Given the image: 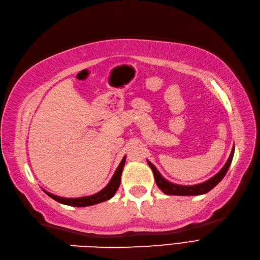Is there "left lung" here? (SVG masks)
Here are the masks:
<instances>
[{
    "mask_svg": "<svg viewBox=\"0 0 260 260\" xmlns=\"http://www.w3.org/2000/svg\"><path fill=\"white\" fill-rule=\"evenodd\" d=\"M234 151H235V145L233 146L228 161L225 162L223 168L219 170L216 175H214L210 179H208V180H205L201 183L191 184V185L178 184V183L168 181L167 179L164 178V176L158 171V169L155 167V165H152L148 160V159H147V162L149 165L150 169L152 170V174H154L158 188L160 189L165 194H167V196H201V194L206 193V192H209L210 190H212L224 178V176L226 175V172H228L230 166L232 164L233 156H234Z\"/></svg>",
    "mask_w": 260,
    "mask_h": 260,
    "instance_id": "1",
    "label": "left lung"
}]
</instances>
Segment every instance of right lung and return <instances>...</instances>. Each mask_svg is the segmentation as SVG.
Segmentation results:
<instances>
[{
	"instance_id": "1",
	"label": "right lung",
	"mask_w": 260,
	"mask_h": 260,
	"mask_svg": "<svg viewBox=\"0 0 260 260\" xmlns=\"http://www.w3.org/2000/svg\"><path fill=\"white\" fill-rule=\"evenodd\" d=\"M126 161V156L123 157L122 161L119 162L118 167L116 168L114 175L111 178L110 182L106 184V187H104L101 191L96 192V193L88 196V197H80V198H63V197H59L56 194H52L48 191H45V193L49 196L51 199L56 200L57 202L66 204V205H70V206H90V205H94L98 203H101L104 201H108V200L112 199L116 193V191L119 187V183H121V176H122V171L125 166Z\"/></svg>"
}]
</instances>
